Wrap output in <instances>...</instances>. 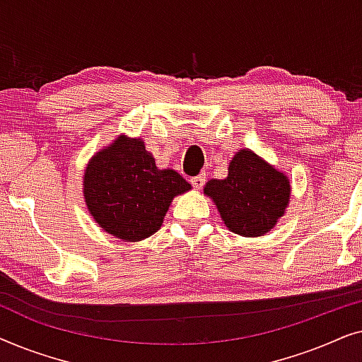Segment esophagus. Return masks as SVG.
<instances>
[{"label": "esophagus", "instance_id": "1", "mask_svg": "<svg viewBox=\"0 0 362 362\" xmlns=\"http://www.w3.org/2000/svg\"><path fill=\"white\" fill-rule=\"evenodd\" d=\"M204 182H206V173H199L197 176L191 177V185L194 186L196 189H201V187L204 186Z\"/></svg>", "mask_w": 362, "mask_h": 362}]
</instances>
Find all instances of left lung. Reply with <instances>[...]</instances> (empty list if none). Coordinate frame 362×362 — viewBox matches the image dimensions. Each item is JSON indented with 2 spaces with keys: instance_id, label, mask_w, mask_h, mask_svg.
<instances>
[{
  "instance_id": "8db88e82",
  "label": "left lung",
  "mask_w": 362,
  "mask_h": 362,
  "mask_svg": "<svg viewBox=\"0 0 362 362\" xmlns=\"http://www.w3.org/2000/svg\"><path fill=\"white\" fill-rule=\"evenodd\" d=\"M204 192L212 197L222 221L235 234L259 237L276 224L290 199L284 173L255 153L240 150L232 158L226 180H211Z\"/></svg>"
}]
</instances>
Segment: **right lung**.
Wrapping results in <instances>:
<instances>
[{
	"label": "right lung",
	"instance_id": "add662e5",
	"mask_svg": "<svg viewBox=\"0 0 362 362\" xmlns=\"http://www.w3.org/2000/svg\"><path fill=\"white\" fill-rule=\"evenodd\" d=\"M191 189L173 170H158L138 140L120 136L88 163L83 196L93 219L108 234L138 242L160 229L173 197Z\"/></svg>",
	"mask_w": 362,
	"mask_h": 362
}]
</instances>
